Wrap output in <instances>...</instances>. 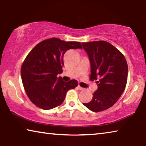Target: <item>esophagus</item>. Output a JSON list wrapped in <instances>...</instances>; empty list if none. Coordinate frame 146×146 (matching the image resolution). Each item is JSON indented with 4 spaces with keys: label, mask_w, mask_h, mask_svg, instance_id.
I'll return each mask as SVG.
<instances>
[{
    "label": "esophagus",
    "mask_w": 146,
    "mask_h": 146,
    "mask_svg": "<svg viewBox=\"0 0 146 146\" xmlns=\"http://www.w3.org/2000/svg\"><path fill=\"white\" fill-rule=\"evenodd\" d=\"M78 89L79 90H84V88H83V87H80V86H78Z\"/></svg>",
    "instance_id": "1"
}]
</instances>
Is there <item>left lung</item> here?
Listing matches in <instances>:
<instances>
[{"label": "left lung", "instance_id": "1", "mask_svg": "<svg viewBox=\"0 0 146 146\" xmlns=\"http://www.w3.org/2000/svg\"><path fill=\"white\" fill-rule=\"evenodd\" d=\"M91 64L90 80H97L98 88L84 105L92 112L107 110L117 102L128 79V68L124 55L105 41L82 43Z\"/></svg>", "mask_w": 146, "mask_h": 146}]
</instances>
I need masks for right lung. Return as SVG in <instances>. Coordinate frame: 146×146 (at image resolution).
Wrapping results in <instances>:
<instances>
[{"label": "right lung", "mask_w": 146, "mask_h": 146, "mask_svg": "<svg viewBox=\"0 0 146 146\" xmlns=\"http://www.w3.org/2000/svg\"><path fill=\"white\" fill-rule=\"evenodd\" d=\"M82 48L77 41H64L52 38L39 43L29 53L21 67V76L26 94L32 102L43 110L61 105L68 90L78 86L57 78L62 73L63 57L70 49Z\"/></svg>", "instance_id": "add662e5"}]
</instances>
